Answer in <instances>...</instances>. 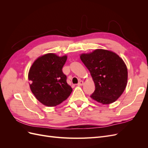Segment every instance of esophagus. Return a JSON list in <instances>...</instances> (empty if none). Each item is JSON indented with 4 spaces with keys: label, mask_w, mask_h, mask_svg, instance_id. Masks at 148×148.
<instances>
[{
    "label": "esophagus",
    "mask_w": 148,
    "mask_h": 148,
    "mask_svg": "<svg viewBox=\"0 0 148 148\" xmlns=\"http://www.w3.org/2000/svg\"><path fill=\"white\" fill-rule=\"evenodd\" d=\"M83 84H84V82H83V81H80V82L78 83V86H83Z\"/></svg>",
    "instance_id": "esophagus-1"
}]
</instances>
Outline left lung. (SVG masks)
<instances>
[{
	"mask_svg": "<svg viewBox=\"0 0 148 148\" xmlns=\"http://www.w3.org/2000/svg\"><path fill=\"white\" fill-rule=\"evenodd\" d=\"M79 57L95 84L91 99L102 104L117 100L128 82L127 67L122 58L112 51L101 49L83 53Z\"/></svg>",
	"mask_w": 148,
	"mask_h": 148,
	"instance_id": "obj_1",
	"label": "left lung"
}]
</instances>
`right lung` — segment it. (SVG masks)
Listing matches in <instances>:
<instances>
[{
  "label": "right lung",
  "mask_w": 148,
  "mask_h": 148,
  "mask_svg": "<svg viewBox=\"0 0 148 148\" xmlns=\"http://www.w3.org/2000/svg\"><path fill=\"white\" fill-rule=\"evenodd\" d=\"M67 56L48 53L39 57L30 67L28 80L31 91L42 104L48 107L60 104L69 97L73 89L62 72Z\"/></svg>",
  "instance_id": "1"
}]
</instances>
